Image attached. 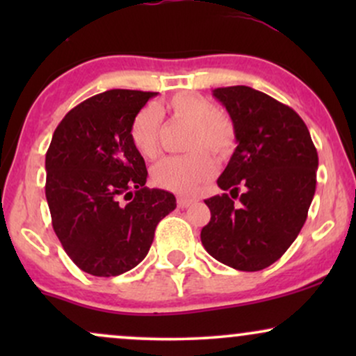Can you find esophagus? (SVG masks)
<instances>
[{
    "instance_id": "34e87169",
    "label": "esophagus",
    "mask_w": 356,
    "mask_h": 356,
    "mask_svg": "<svg viewBox=\"0 0 356 356\" xmlns=\"http://www.w3.org/2000/svg\"><path fill=\"white\" fill-rule=\"evenodd\" d=\"M192 202H195L194 197H191V195H177V206L179 207H189Z\"/></svg>"
}]
</instances>
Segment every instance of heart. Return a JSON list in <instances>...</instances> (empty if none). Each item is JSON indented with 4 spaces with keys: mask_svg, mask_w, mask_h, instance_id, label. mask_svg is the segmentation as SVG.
<instances>
[{
    "mask_svg": "<svg viewBox=\"0 0 356 356\" xmlns=\"http://www.w3.org/2000/svg\"><path fill=\"white\" fill-rule=\"evenodd\" d=\"M167 110L175 118L192 122L187 140L189 154L169 155L152 167V179L164 189L192 192L216 172V157L229 159L238 145V132L231 118L218 113V107L209 99L194 92H177L167 102ZM162 113L155 104H147L137 110L129 127L134 149L142 157L154 159L161 149Z\"/></svg>",
    "mask_w": 356,
    "mask_h": 356,
    "instance_id": "b5f03b06",
    "label": "heart"
}]
</instances>
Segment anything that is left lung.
I'll list each match as a JSON object with an SVG mask.
<instances>
[{
    "label": "left lung",
    "instance_id": "1",
    "mask_svg": "<svg viewBox=\"0 0 356 356\" xmlns=\"http://www.w3.org/2000/svg\"><path fill=\"white\" fill-rule=\"evenodd\" d=\"M212 93L229 112L238 147L218 179L226 192L204 201L211 220L201 231L202 246L226 266L259 271L284 254L308 218L316 147L295 110L266 93L244 85Z\"/></svg>",
    "mask_w": 356,
    "mask_h": 356
}]
</instances>
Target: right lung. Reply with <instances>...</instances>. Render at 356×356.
Here are the masks:
<instances>
[{
	"instance_id": "right-lung-1",
	"label": "right lung",
	"mask_w": 356,
	"mask_h": 356,
	"mask_svg": "<svg viewBox=\"0 0 356 356\" xmlns=\"http://www.w3.org/2000/svg\"><path fill=\"white\" fill-rule=\"evenodd\" d=\"M155 92L108 90L72 108L48 147L53 231L81 271L110 277L147 256L157 224L175 209L170 192L145 187L147 167L129 127Z\"/></svg>"
}]
</instances>
